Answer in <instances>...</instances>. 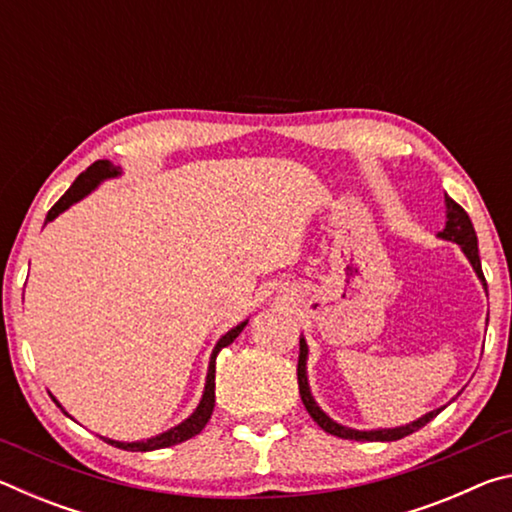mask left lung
Here are the masks:
<instances>
[{
	"instance_id": "1",
	"label": "left lung",
	"mask_w": 512,
	"mask_h": 512,
	"mask_svg": "<svg viewBox=\"0 0 512 512\" xmlns=\"http://www.w3.org/2000/svg\"><path fill=\"white\" fill-rule=\"evenodd\" d=\"M445 228L443 232H438L440 239L445 241H452V244H458L463 250V255L467 257V262L472 264L476 277H479L485 293H488V284H485V277L481 271V259H479V239H476V232H474V225L470 221V216L463 210L461 205H458L454 198H449L445 194ZM307 359H309V345L305 341V336H300V357H298V388H300V397H302V404H305L307 413L314 418V422L318 424L320 429L332 433L336 438H345V440H379V443H391V440H400L404 436H411L413 431L422 429L424 424L429 420L436 418V415L445 409V406H440V409H433L429 413H424L422 418L413 420L409 424H400V427H384V429H352V427H345V424L336 422L329 418V415L320 409L318 402L314 400V395H311V388H309V377H307Z\"/></svg>"
}]
</instances>
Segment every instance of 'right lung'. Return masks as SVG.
Returning a JSON list of instances; mask_svg holds the SVG:
<instances>
[{
    "instance_id": "obj_1",
    "label": "right lung",
    "mask_w": 512,
    "mask_h": 512,
    "mask_svg": "<svg viewBox=\"0 0 512 512\" xmlns=\"http://www.w3.org/2000/svg\"><path fill=\"white\" fill-rule=\"evenodd\" d=\"M121 176V169L115 167L110 160H97L92 164V167L85 169L79 178L74 180V185L67 189V192L60 196V201L51 207L49 214H47V221H54L58 214H63L65 210H69L74 203H79L81 198L88 196L90 192H94L101 183H106L110 178H119ZM248 325V320H241L237 327H232L230 332H225L219 341H216L214 350H212V357H210V366H207V377H205V388H203V397L198 406L194 409V413L185 418L176 427H171L167 431L158 433V436H151L146 440H133V443H124V440H112V438H103L108 445L112 447H119V449H126V452H153V449H162V447H171V445H178V443H185V440L194 438L196 433H201L205 429L207 420L212 418V411H214V375H216V354H219L223 348H228V345L237 339L241 334V329ZM51 395V393H49ZM51 400H54L58 406L60 402L56 400L54 395H51ZM63 409V406H60ZM65 415H69L63 409Z\"/></svg>"
}]
</instances>
